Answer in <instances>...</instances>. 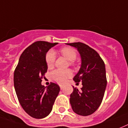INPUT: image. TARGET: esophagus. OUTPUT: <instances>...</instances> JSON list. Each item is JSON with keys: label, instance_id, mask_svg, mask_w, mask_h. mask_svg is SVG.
<instances>
[{"label": "esophagus", "instance_id": "1", "mask_svg": "<svg viewBox=\"0 0 128 128\" xmlns=\"http://www.w3.org/2000/svg\"><path fill=\"white\" fill-rule=\"evenodd\" d=\"M60 89H63V85H60Z\"/></svg>", "mask_w": 128, "mask_h": 128}]
</instances>
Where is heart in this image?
Returning <instances> with one entry per match:
<instances>
[{
	"label": "heart",
	"instance_id": "obj_1",
	"mask_svg": "<svg viewBox=\"0 0 128 128\" xmlns=\"http://www.w3.org/2000/svg\"><path fill=\"white\" fill-rule=\"evenodd\" d=\"M60 53L64 56L68 60L74 61L77 57L76 50L71 47H64L60 49ZM55 52L54 50H50L48 52L46 55V62L48 68L53 66L55 61ZM72 63V62H71ZM72 76V72L70 70H55L51 74L50 77L52 80L58 83H64Z\"/></svg>",
	"mask_w": 128,
	"mask_h": 128
}]
</instances>
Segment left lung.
<instances>
[{
  "instance_id": "8db88e82",
  "label": "left lung",
  "mask_w": 128,
  "mask_h": 128,
  "mask_svg": "<svg viewBox=\"0 0 128 128\" xmlns=\"http://www.w3.org/2000/svg\"><path fill=\"white\" fill-rule=\"evenodd\" d=\"M76 48L80 54V69L74 77L76 83L82 82V88H74L70 102L75 113L81 116L92 114L102 102L106 87L105 65L94 49L80 42L66 43Z\"/></svg>"
}]
</instances>
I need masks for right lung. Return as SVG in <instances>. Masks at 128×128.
<instances>
[{
	"mask_svg": "<svg viewBox=\"0 0 128 128\" xmlns=\"http://www.w3.org/2000/svg\"><path fill=\"white\" fill-rule=\"evenodd\" d=\"M58 42L37 41L24 50L20 57L14 74V85L22 107L30 116L45 118L52 109L60 91L59 86L50 83L48 87L41 84L47 71L46 54Z\"/></svg>",
	"mask_w": 128,
	"mask_h": 128,
	"instance_id": "obj_1",
	"label": "right lung"
}]
</instances>
